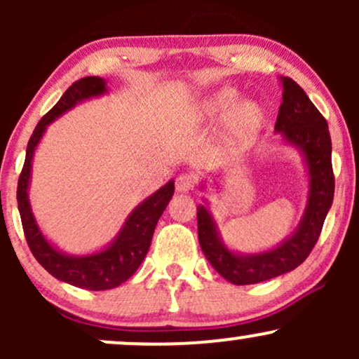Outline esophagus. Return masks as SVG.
<instances>
[{
    "instance_id": "esophagus-1",
    "label": "esophagus",
    "mask_w": 359,
    "mask_h": 359,
    "mask_svg": "<svg viewBox=\"0 0 359 359\" xmlns=\"http://www.w3.org/2000/svg\"><path fill=\"white\" fill-rule=\"evenodd\" d=\"M196 187V175L194 174H180L175 179V189L179 192H189Z\"/></svg>"
}]
</instances>
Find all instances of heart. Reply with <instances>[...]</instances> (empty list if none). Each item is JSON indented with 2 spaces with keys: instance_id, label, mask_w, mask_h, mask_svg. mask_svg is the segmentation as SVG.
Listing matches in <instances>:
<instances>
[{
  "instance_id": "obj_1",
  "label": "heart",
  "mask_w": 359,
  "mask_h": 359,
  "mask_svg": "<svg viewBox=\"0 0 359 359\" xmlns=\"http://www.w3.org/2000/svg\"><path fill=\"white\" fill-rule=\"evenodd\" d=\"M234 100V90L224 89L217 93L205 106V111L211 116H216L229 108ZM259 125H262V111L253 102H241L236 108H233L231 113L226 119V131L231 142L236 143H248L257 137Z\"/></svg>"
}]
</instances>
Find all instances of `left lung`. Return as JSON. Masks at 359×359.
Returning a JSON list of instances; mask_svg holds the SVG:
<instances>
[{
    "instance_id": "obj_1",
    "label": "left lung",
    "mask_w": 359,
    "mask_h": 359,
    "mask_svg": "<svg viewBox=\"0 0 359 359\" xmlns=\"http://www.w3.org/2000/svg\"><path fill=\"white\" fill-rule=\"evenodd\" d=\"M282 104L278 108L275 131L292 145L304 151L309 167V201L297 231L287 241L266 253H231L216 231L211 214L204 205L197 208V234L199 245L212 269L234 285H251L265 282L287 271L295 270L306 262L319 240L327 211L334 199V172L331 162V135L327 121L312 104L304 89L290 77H280Z\"/></svg>"
}]
</instances>
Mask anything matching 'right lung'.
Instances as JSON below:
<instances>
[{
  "instance_id": "obj_1",
  "label": "right lung",
  "mask_w": 359,
  "mask_h": 359,
  "mask_svg": "<svg viewBox=\"0 0 359 359\" xmlns=\"http://www.w3.org/2000/svg\"><path fill=\"white\" fill-rule=\"evenodd\" d=\"M104 90L106 82L101 77L94 76L82 77L65 90L59 102L40 119L28 140L27 156H25L22 174L18 179V189H16V201H18L23 233L27 238L28 248L34 253L36 262L55 278L71 283L74 287L86 288V290H109V288L121 285L138 270L148 248H150L156 222L165 211L170 197L174 196V180H170L130 214L116 241L109 248L89 255V257H69V255L60 253L42 236L34 219V214H32L30 203H28V180H30L32 158H34L35 148L48 123L71 109L76 102L100 96Z\"/></svg>"
}]
</instances>
